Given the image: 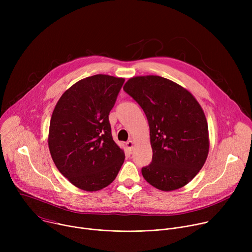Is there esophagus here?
Listing matches in <instances>:
<instances>
[{"label": "esophagus", "mask_w": 252, "mask_h": 252, "mask_svg": "<svg viewBox=\"0 0 252 252\" xmlns=\"http://www.w3.org/2000/svg\"><path fill=\"white\" fill-rule=\"evenodd\" d=\"M126 148H127V150H128L129 152H131V151H132V148H133V141H132V140L126 141Z\"/></svg>", "instance_id": "34e87169"}]
</instances>
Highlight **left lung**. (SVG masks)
I'll use <instances>...</instances> for the list:
<instances>
[{"label": "left lung", "mask_w": 252, "mask_h": 252, "mask_svg": "<svg viewBox=\"0 0 252 252\" xmlns=\"http://www.w3.org/2000/svg\"><path fill=\"white\" fill-rule=\"evenodd\" d=\"M124 91L145 112L153 160L141 168L153 187L170 191L188 185L203 166L209 150L206 118L185 88L158 76L129 79Z\"/></svg>", "instance_id": "obj_1"}]
</instances>
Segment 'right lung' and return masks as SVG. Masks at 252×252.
Wrapping results in <instances>:
<instances>
[{
    "label": "right lung",
    "mask_w": 252,
    "mask_h": 252,
    "mask_svg": "<svg viewBox=\"0 0 252 252\" xmlns=\"http://www.w3.org/2000/svg\"><path fill=\"white\" fill-rule=\"evenodd\" d=\"M124 83L123 78L107 75L88 77L66 90L55 106L50 153L60 172L83 190L111 185L125 161L109 121Z\"/></svg>",
    "instance_id": "right-lung-1"
}]
</instances>
